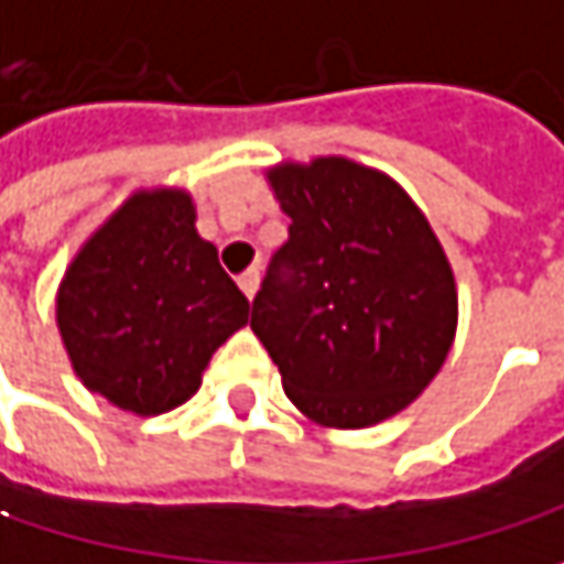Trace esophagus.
I'll use <instances>...</instances> for the list:
<instances>
[{
  "label": "esophagus",
  "instance_id": "34e87169",
  "mask_svg": "<svg viewBox=\"0 0 564 564\" xmlns=\"http://www.w3.org/2000/svg\"><path fill=\"white\" fill-rule=\"evenodd\" d=\"M258 283H261V274L251 268V271H245L241 278H238V286H241V293L248 296V300H254V293H258Z\"/></svg>",
  "mask_w": 564,
  "mask_h": 564
}]
</instances>
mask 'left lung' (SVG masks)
I'll list each match as a JSON object with an SVG mask.
<instances>
[{"instance_id":"8db88e82","label":"left lung","mask_w":564,"mask_h":564,"mask_svg":"<svg viewBox=\"0 0 564 564\" xmlns=\"http://www.w3.org/2000/svg\"><path fill=\"white\" fill-rule=\"evenodd\" d=\"M268 183L290 238L254 296L251 329L306 420L378 426L430 387L455 341L445 248L410 193L358 161H281Z\"/></svg>"}]
</instances>
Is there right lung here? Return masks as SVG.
I'll list each match as a JSON object with an SVG mask.
<instances>
[{
	"mask_svg": "<svg viewBox=\"0 0 564 564\" xmlns=\"http://www.w3.org/2000/svg\"><path fill=\"white\" fill-rule=\"evenodd\" d=\"M248 313L180 186L134 189L79 245L57 286V329L74 375L134 416L186 403Z\"/></svg>",
	"mask_w": 564,
	"mask_h": 564,
	"instance_id": "obj_1",
	"label": "right lung"
}]
</instances>
